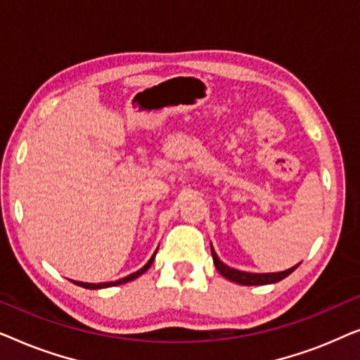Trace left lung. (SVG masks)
Segmentation results:
<instances>
[{
	"instance_id": "left-lung-1",
	"label": "left lung",
	"mask_w": 360,
	"mask_h": 360,
	"mask_svg": "<svg viewBox=\"0 0 360 360\" xmlns=\"http://www.w3.org/2000/svg\"><path fill=\"white\" fill-rule=\"evenodd\" d=\"M211 255H213V262L216 265V270L223 275L224 278L231 280V282L239 283V285H269V283H277L285 277H288L290 274L293 272L295 269L298 267L300 264L293 265L288 270H283V272H272V274H252V272H244V270H238L229 267L224 262H221L218 254L214 252L213 244H211Z\"/></svg>"
}]
</instances>
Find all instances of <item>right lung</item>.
<instances>
[{"label":"right lung","instance_id":"1","mask_svg":"<svg viewBox=\"0 0 360 360\" xmlns=\"http://www.w3.org/2000/svg\"><path fill=\"white\" fill-rule=\"evenodd\" d=\"M157 249H159V248H157ZM155 254H157V250L154 252V255H152V257H150L149 260H147V264L144 265V267L139 269V270H137V272H134V274L127 275V277H124V278L116 280V282H105V283H85V282H77V280H72V282L75 283V285H78V287H83V288H88V290H100V288L116 287V285L127 283V282H131V280H134V278H137V277H141L142 274H144V272H147V270H149V267H150L152 262H154V259H155Z\"/></svg>","mask_w":360,"mask_h":360}]
</instances>
